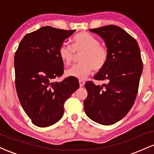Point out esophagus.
I'll use <instances>...</instances> for the list:
<instances>
[{
  "instance_id": "obj_1",
  "label": "esophagus",
  "mask_w": 154,
  "mask_h": 154,
  "mask_svg": "<svg viewBox=\"0 0 154 154\" xmlns=\"http://www.w3.org/2000/svg\"><path fill=\"white\" fill-rule=\"evenodd\" d=\"M79 86H80V88H82V87H83V86H84V85H85L84 81L79 80Z\"/></svg>"
}]
</instances>
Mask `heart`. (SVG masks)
<instances>
[{"mask_svg":"<svg viewBox=\"0 0 154 154\" xmlns=\"http://www.w3.org/2000/svg\"><path fill=\"white\" fill-rule=\"evenodd\" d=\"M75 53L82 54L80 58L82 63L67 69L66 75L80 80L85 79L93 73V70L96 72L101 70L109 59L107 48L101 45L95 37L88 32H80L75 35L72 45L63 43L59 50L60 59L67 66L74 61Z\"/></svg>","mask_w":154,"mask_h":154,"instance_id":"obj_1","label":"heart"}]
</instances>
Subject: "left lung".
<instances>
[{
    "label": "left lung",
    "instance_id": "1",
    "mask_svg": "<svg viewBox=\"0 0 154 154\" xmlns=\"http://www.w3.org/2000/svg\"><path fill=\"white\" fill-rule=\"evenodd\" d=\"M90 31L103 38L109 51L106 64L94 77L107 82L85 83L88 97L84 109L93 121L111 125L125 117L135 103L143 72L140 51L135 39L116 25Z\"/></svg>",
    "mask_w": 154,
    "mask_h": 154
}]
</instances>
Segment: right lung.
<instances>
[{
  "instance_id": "obj_1",
  "label": "right lung",
  "mask_w": 154,
  "mask_h": 154,
  "mask_svg": "<svg viewBox=\"0 0 154 154\" xmlns=\"http://www.w3.org/2000/svg\"><path fill=\"white\" fill-rule=\"evenodd\" d=\"M75 32L43 26L26 34L15 53L17 95L32 122L40 128L51 126L61 119L65 100L79 87L75 77L54 82L63 73L59 48Z\"/></svg>"
}]
</instances>
